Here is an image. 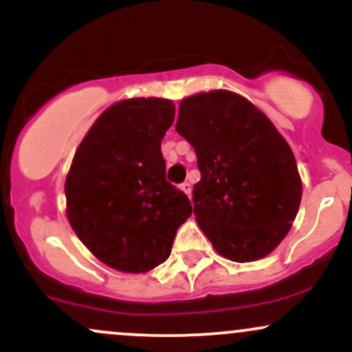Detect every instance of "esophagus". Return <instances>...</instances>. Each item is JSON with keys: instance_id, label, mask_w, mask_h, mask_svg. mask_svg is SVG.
I'll list each match as a JSON object with an SVG mask.
<instances>
[{"instance_id": "34e87169", "label": "esophagus", "mask_w": 352, "mask_h": 352, "mask_svg": "<svg viewBox=\"0 0 352 352\" xmlns=\"http://www.w3.org/2000/svg\"><path fill=\"white\" fill-rule=\"evenodd\" d=\"M181 189H183V191L188 195L189 199H191V184H189V183H183V184H181Z\"/></svg>"}]
</instances>
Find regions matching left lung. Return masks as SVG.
I'll list each match as a JSON object with an SVG mask.
<instances>
[{"mask_svg": "<svg viewBox=\"0 0 352 352\" xmlns=\"http://www.w3.org/2000/svg\"><path fill=\"white\" fill-rule=\"evenodd\" d=\"M176 131L197 156L195 216L212 248L236 263L274 251L298 214L302 184L270 118L246 98L216 89L181 101Z\"/></svg>", "mask_w": 352, "mask_h": 352, "instance_id": "left-lung-1", "label": "left lung"}]
</instances>
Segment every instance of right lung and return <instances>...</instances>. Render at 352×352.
<instances>
[{
  "mask_svg": "<svg viewBox=\"0 0 352 352\" xmlns=\"http://www.w3.org/2000/svg\"><path fill=\"white\" fill-rule=\"evenodd\" d=\"M175 121L163 98H131L94 121L66 176V214L88 250L123 272H146L171 254L176 231L192 212L166 181L161 140Z\"/></svg>",
  "mask_w": 352,
  "mask_h": 352,
  "instance_id": "1",
  "label": "right lung"
}]
</instances>
